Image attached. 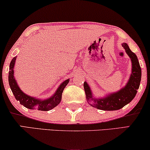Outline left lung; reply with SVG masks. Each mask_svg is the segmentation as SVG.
I'll use <instances>...</instances> for the list:
<instances>
[{"label":"left lung","instance_id":"left-lung-1","mask_svg":"<svg viewBox=\"0 0 150 150\" xmlns=\"http://www.w3.org/2000/svg\"><path fill=\"white\" fill-rule=\"evenodd\" d=\"M126 54L130 57L132 63V70L126 85L118 91L108 93L102 98H96L93 95L89 84L85 81L86 98L90 105L94 108L103 110H116L124 107L132 101L136 96L140 86L141 79V69L137 55L132 52L126 43H122ZM91 103V104H90Z\"/></svg>","mask_w":150,"mask_h":150}]
</instances>
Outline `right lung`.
<instances>
[{
    "label": "right lung",
    "mask_w": 150,
    "mask_h": 150,
    "mask_svg": "<svg viewBox=\"0 0 150 150\" xmlns=\"http://www.w3.org/2000/svg\"><path fill=\"white\" fill-rule=\"evenodd\" d=\"M15 57L12 59L9 65V84L12 92H13L16 99L19 101L20 104L23 105L24 107L29 108V109H38L39 110H44L48 111L58 105L60 103L62 97V93L63 89L66 87L67 83H69V80L67 79L59 85L57 89L55 91V93L50 98L46 99H40V98L32 97L24 93L20 89L19 86L17 83V81L14 76V66L16 60Z\"/></svg>",
    "instance_id": "1"
}]
</instances>
